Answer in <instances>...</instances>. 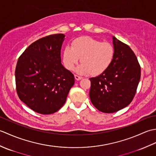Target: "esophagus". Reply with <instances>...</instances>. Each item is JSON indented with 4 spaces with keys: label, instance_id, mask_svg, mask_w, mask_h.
I'll use <instances>...</instances> for the list:
<instances>
[{
    "label": "esophagus",
    "instance_id": "1",
    "mask_svg": "<svg viewBox=\"0 0 156 156\" xmlns=\"http://www.w3.org/2000/svg\"><path fill=\"white\" fill-rule=\"evenodd\" d=\"M74 78L76 80H80L82 78V77H81V76H79L78 75H74Z\"/></svg>",
    "mask_w": 156,
    "mask_h": 156
}]
</instances>
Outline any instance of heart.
<instances>
[{"label": "heart", "mask_w": 156, "mask_h": 156, "mask_svg": "<svg viewBox=\"0 0 156 156\" xmlns=\"http://www.w3.org/2000/svg\"><path fill=\"white\" fill-rule=\"evenodd\" d=\"M115 55L112 44L103 43L90 37H80L74 39L72 48L66 47L63 51V62L69 70H73L79 60L82 64L76 69L80 74L97 76L110 67Z\"/></svg>", "instance_id": "1"}]
</instances>
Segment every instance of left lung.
Wrapping results in <instances>:
<instances>
[{"label":"left lung","mask_w":156,"mask_h":156,"mask_svg":"<svg viewBox=\"0 0 156 156\" xmlns=\"http://www.w3.org/2000/svg\"><path fill=\"white\" fill-rule=\"evenodd\" d=\"M115 55L107 70L90 78V101L98 111L112 113L127 107L136 93L141 67L129 45L112 37Z\"/></svg>","instance_id":"8db88e82"}]
</instances>
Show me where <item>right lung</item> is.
<instances>
[{"label": "right lung", "mask_w": 156, "mask_h": 156, "mask_svg": "<svg viewBox=\"0 0 156 156\" xmlns=\"http://www.w3.org/2000/svg\"><path fill=\"white\" fill-rule=\"evenodd\" d=\"M65 35L46 36L33 43L20 55L15 69L20 100L35 112L54 113L64 105L74 76L61 63Z\"/></svg>", "instance_id": "add662e5"}]
</instances>
